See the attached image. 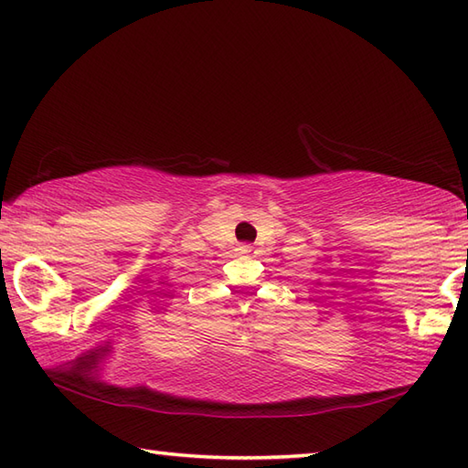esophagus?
I'll return each instance as SVG.
<instances>
[{
	"mask_svg": "<svg viewBox=\"0 0 468 468\" xmlns=\"http://www.w3.org/2000/svg\"><path fill=\"white\" fill-rule=\"evenodd\" d=\"M239 253L243 258H256L258 256V250L253 248L251 243H243V245H239Z\"/></svg>",
	"mask_w": 468,
	"mask_h": 468,
	"instance_id": "obj_1",
	"label": "esophagus"
}]
</instances>
